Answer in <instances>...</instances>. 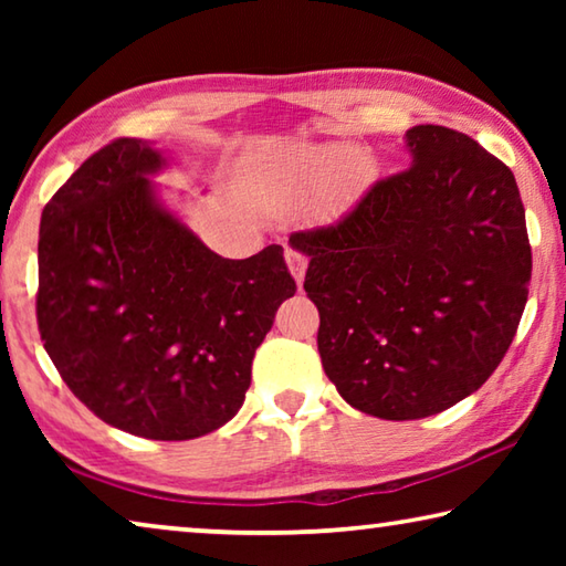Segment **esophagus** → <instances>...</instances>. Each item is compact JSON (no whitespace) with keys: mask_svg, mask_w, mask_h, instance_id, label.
<instances>
[{"mask_svg":"<svg viewBox=\"0 0 566 566\" xmlns=\"http://www.w3.org/2000/svg\"><path fill=\"white\" fill-rule=\"evenodd\" d=\"M284 260H286V266H290L294 282L302 284L306 274V256L302 252H296V249H286Z\"/></svg>","mask_w":566,"mask_h":566,"instance_id":"1","label":"esophagus"}]
</instances>
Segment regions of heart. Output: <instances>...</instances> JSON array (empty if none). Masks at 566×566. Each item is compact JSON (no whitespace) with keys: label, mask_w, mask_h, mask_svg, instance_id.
I'll use <instances>...</instances> for the list:
<instances>
[{"label":"heart","mask_w":566,"mask_h":566,"mask_svg":"<svg viewBox=\"0 0 566 566\" xmlns=\"http://www.w3.org/2000/svg\"><path fill=\"white\" fill-rule=\"evenodd\" d=\"M334 157L337 155H334L332 147H302L290 159V169H286V175L280 179L276 197H294L317 187L319 179L327 175V169L332 167ZM364 171H367V157H364L361 151H344L337 159V165H334V191L352 189L364 177Z\"/></svg>","instance_id":"obj_1"}]
</instances>
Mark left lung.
<instances>
[{
  "mask_svg": "<svg viewBox=\"0 0 566 566\" xmlns=\"http://www.w3.org/2000/svg\"><path fill=\"white\" fill-rule=\"evenodd\" d=\"M411 165L337 224L296 232L319 310L322 367L364 415H439L500 367L520 327L532 247L512 169L462 132H407Z\"/></svg>",
  "mask_w": 566,
  "mask_h": 566,
  "instance_id": "1",
  "label": "left lung"
}]
</instances>
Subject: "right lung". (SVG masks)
<instances>
[{"instance_id":"1","label":"right lung","mask_w":566,"mask_h":566,"mask_svg":"<svg viewBox=\"0 0 566 566\" xmlns=\"http://www.w3.org/2000/svg\"><path fill=\"white\" fill-rule=\"evenodd\" d=\"M149 142L114 139L46 202L36 324L72 395L122 432L181 442L244 405L296 292L280 244L224 260L157 199Z\"/></svg>"}]
</instances>
